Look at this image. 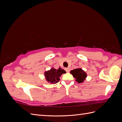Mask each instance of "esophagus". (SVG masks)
Here are the masks:
<instances>
[{
	"label": "esophagus",
	"mask_w": 122,
	"mask_h": 122,
	"mask_svg": "<svg viewBox=\"0 0 122 122\" xmlns=\"http://www.w3.org/2000/svg\"><path fill=\"white\" fill-rule=\"evenodd\" d=\"M65 70H66V71L67 72H70V69H69V68H65Z\"/></svg>",
	"instance_id": "1"
}]
</instances>
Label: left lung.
Wrapping results in <instances>:
<instances>
[{"label": "left lung", "mask_w": 122, "mask_h": 122, "mask_svg": "<svg viewBox=\"0 0 122 122\" xmlns=\"http://www.w3.org/2000/svg\"><path fill=\"white\" fill-rule=\"evenodd\" d=\"M70 73L76 79V81L79 83L83 82L87 76L86 73L81 68L71 70Z\"/></svg>", "instance_id": "8db88e82"}]
</instances>
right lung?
<instances>
[{
	"instance_id": "add662e5",
	"label": "right lung",
	"mask_w": 122,
	"mask_h": 122,
	"mask_svg": "<svg viewBox=\"0 0 122 122\" xmlns=\"http://www.w3.org/2000/svg\"><path fill=\"white\" fill-rule=\"evenodd\" d=\"M64 70L59 68L57 70L53 68L45 72V77L46 80L51 83H56L60 80V77L62 74L66 73Z\"/></svg>"
}]
</instances>
